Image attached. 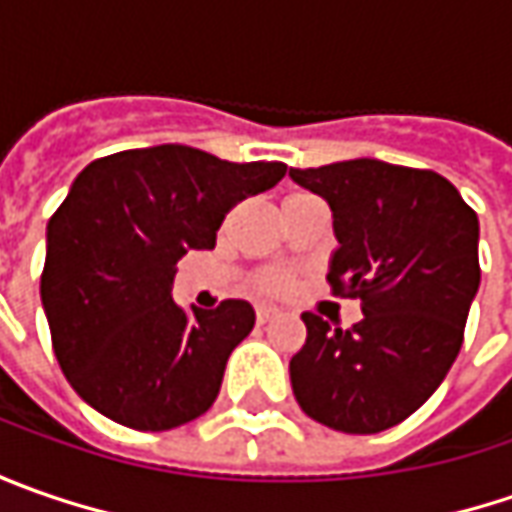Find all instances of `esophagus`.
<instances>
[{
    "label": "esophagus",
    "mask_w": 512,
    "mask_h": 512,
    "mask_svg": "<svg viewBox=\"0 0 512 512\" xmlns=\"http://www.w3.org/2000/svg\"><path fill=\"white\" fill-rule=\"evenodd\" d=\"M276 316H279V310H276V307H259V310H256V322H259V325L273 322Z\"/></svg>",
    "instance_id": "esophagus-1"
}]
</instances>
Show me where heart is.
<instances>
[{
  "label": "heart",
  "instance_id": "1",
  "mask_svg": "<svg viewBox=\"0 0 512 512\" xmlns=\"http://www.w3.org/2000/svg\"><path fill=\"white\" fill-rule=\"evenodd\" d=\"M282 285H285V279H282L279 273H270V276H265V282H262L265 290H279Z\"/></svg>",
  "mask_w": 512,
  "mask_h": 512
}]
</instances>
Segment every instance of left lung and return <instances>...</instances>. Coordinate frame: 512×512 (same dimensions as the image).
Here are the masks:
<instances>
[{
    "instance_id": "obj_1",
    "label": "left lung",
    "mask_w": 512,
    "mask_h": 512,
    "mask_svg": "<svg viewBox=\"0 0 512 512\" xmlns=\"http://www.w3.org/2000/svg\"><path fill=\"white\" fill-rule=\"evenodd\" d=\"M333 213L327 279L362 299L350 330L302 313L305 347L290 384L310 419L342 433H382L416 413L462 350L479 293V216L433 170L347 159L293 170Z\"/></svg>"
}]
</instances>
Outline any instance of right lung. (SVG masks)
Segmentation results:
<instances>
[{"mask_svg":"<svg viewBox=\"0 0 512 512\" xmlns=\"http://www.w3.org/2000/svg\"><path fill=\"white\" fill-rule=\"evenodd\" d=\"M285 170L153 145L110 153L73 179L48 222L42 307L59 367L93 410L156 433L216 402L256 313L245 299L185 310L173 299L176 262L216 247L227 210Z\"/></svg>","mask_w":512,"mask_h":512,"instance_id":"right-lung-1","label":"right lung"}]
</instances>
